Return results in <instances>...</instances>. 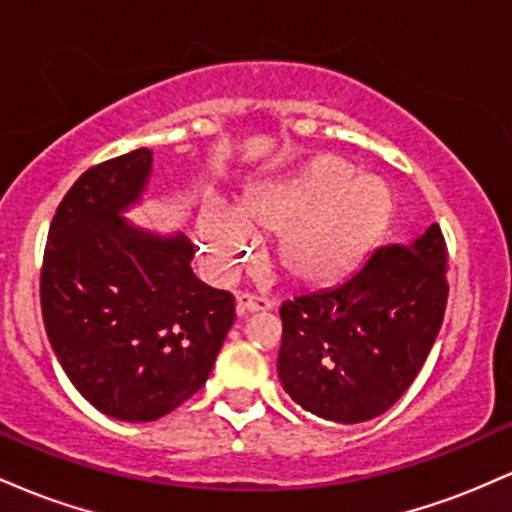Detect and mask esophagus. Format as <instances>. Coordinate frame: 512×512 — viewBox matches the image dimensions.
Masks as SVG:
<instances>
[{"label":"esophagus","instance_id":"esophagus-1","mask_svg":"<svg viewBox=\"0 0 512 512\" xmlns=\"http://www.w3.org/2000/svg\"><path fill=\"white\" fill-rule=\"evenodd\" d=\"M272 308V301H269L267 296H262V293H238L236 298V310L240 315L245 313H257V310H269Z\"/></svg>","mask_w":512,"mask_h":512}]
</instances>
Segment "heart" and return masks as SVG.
Masks as SVG:
<instances>
[{
    "label": "heart",
    "instance_id": "b5f03b06",
    "mask_svg": "<svg viewBox=\"0 0 512 512\" xmlns=\"http://www.w3.org/2000/svg\"><path fill=\"white\" fill-rule=\"evenodd\" d=\"M385 182L363 178L342 158H317L308 168L260 187L238 219L207 214L199 221L211 267L236 272L250 260L255 236H276V260L291 279L325 284L349 272L383 238L392 219Z\"/></svg>",
    "mask_w": 512,
    "mask_h": 512
}]
</instances>
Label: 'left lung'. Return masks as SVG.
Returning <instances> with one entry per match:
<instances>
[{
	"instance_id": "1",
	"label": "left lung",
	"mask_w": 512,
	"mask_h": 512,
	"mask_svg": "<svg viewBox=\"0 0 512 512\" xmlns=\"http://www.w3.org/2000/svg\"><path fill=\"white\" fill-rule=\"evenodd\" d=\"M448 291L438 223L411 245L373 250L342 284L281 303V385L305 411L337 424L385 414L424 366Z\"/></svg>"
}]
</instances>
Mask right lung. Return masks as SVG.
<instances>
[{
  "mask_svg": "<svg viewBox=\"0 0 512 512\" xmlns=\"http://www.w3.org/2000/svg\"><path fill=\"white\" fill-rule=\"evenodd\" d=\"M151 151L91 166L52 216L40 308L72 385L103 414L156 421L207 383L236 320V298L192 274L185 236L122 219L142 197Z\"/></svg>",
  "mask_w": 512,
  "mask_h": 512,
  "instance_id": "right-lung-1",
  "label": "right lung"
}]
</instances>
